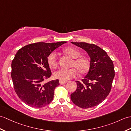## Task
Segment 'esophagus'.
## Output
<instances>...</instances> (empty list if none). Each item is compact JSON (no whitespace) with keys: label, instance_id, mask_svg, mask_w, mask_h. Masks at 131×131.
<instances>
[{"label":"esophagus","instance_id":"34e87169","mask_svg":"<svg viewBox=\"0 0 131 131\" xmlns=\"http://www.w3.org/2000/svg\"><path fill=\"white\" fill-rule=\"evenodd\" d=\"M59 83H60V85H63V84H65L66 83V82L65 81H62L61 80H60Z\"/></svg>","mask_w":131,"mask_h":131}]
</instances>
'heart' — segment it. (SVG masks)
Returning a JSON list of instances; mask_svg holds the SVG:
<instances>
[{
    "instance_id": "heart-1",
    "label": "heart",
    "mask_w": 131,
    "mask_h": 131,
    "mask_svg": "<svg viewBox=\"0 0 131 131\" xmlns=\"http://www.w3.org/2000/svg\"><path fill=\"white\" fill-rule=\"evenodd\" d=\"M65 52L71 59H74L71 65V67L73 68L70 69H60L57 70L53 73L54 78L62 81H66L76 77L77 71L80 74H85L89 68V62L88 60L85 57H80V52L74 48H67L65 50ZM47 61L51 68H56L58 64V61L57 53L56 51L52 52L48 55Z\"/></svg>"
}]
</instances>
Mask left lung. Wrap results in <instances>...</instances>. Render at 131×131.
I'll return each mask as SVG.
<instances>
[{
    "mask_svg": "<svg viewBox=\"0 0 131 131\" xmlns=\"http://www.w3.org/2000/svg\"><path fill=\"white\" fill-rule=\"evenodd\" d=\"M83 48L90 58V68L82 82L76 81L77 89L71 94L72 102L83 109L98 105L111 92L115 72L113 61L98 46L85 42H71Z\"/></svg>",
    "mask_w": 131,
    "mask_h": 131,
    "instance_id": "1",
    "label": "left lung"
}]
</instances>
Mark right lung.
Masks as SVG:
<instances>
[{"label":"right lung","instance_id":"add662e5","mask_svg":"<svg viewBox=\"0 0 131 131\" xmlns=\"http://www.w3.org/2000/svg\"><path fill=\"white\" fill-rule=\"evenodd\" d=\"M66 42H37L18 51L12 62L11 77L15 92L27 105L42 108L53 100L54 90L60 83L58 79L43 83L52 74L47 57Z\"/></svg>","mask_w":131,"mask_h":131}]
</instances>
